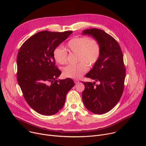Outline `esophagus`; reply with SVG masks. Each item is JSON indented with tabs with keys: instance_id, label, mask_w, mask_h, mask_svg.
I'll use <instances>...</instances> for the list:
<instances>
[{
	"instance_id": "obj_1",
	"label": "esophagus",
	"mask_w": 146,
	"mask_h": 146,
	"mask_svg": "<svg viewBox=\"0 0 146 146\" xmlns=\"http://www.w3.org/2000/svg\"><path fill=\"white\" fill-rule=\"evenodd\" d=\"M74 83L75 84H78V83L80 82L78 80H77V79H74Z\"/></svg>"
}]
</instances>
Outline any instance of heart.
Wrapping results in <instances>:
<instances>
[{"instance_id":"b5f03b06","label":"heart","mask_w":146,"mask_h":146,"mask_svg":"<svg viewBox=\"0 0 146 146\" xmlns=\"http://www.w3.org/2000/svg\"><path fill=\"white\" fill-rule=\"evenodd\" d=\"M67 46L71 52L77 54V60L79 62L64 69L63 74L66 77L80 78L88 71V65L94 66L100 58L101 47L95 38L87 36L76 37L68 41ZM53 57L58 64L65 65L68 62V53L64 48L57 46L53 51Z\"/></svg>"}]
</instances>
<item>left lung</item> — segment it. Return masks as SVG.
<instances>
[{
	"label": "left lung",
	"mask_w": 146,
	"mask_h": 146,
	"mask_svg": "<svg viewBox=\"0 0 146 146\" xmlns=\"http://www.w3.org/2000/svg\"><path fill=\"white\" fill-rule=\"evenodd\" d=\"M83 34L96 38L101 47V54L97 63L86 75L99 84L82 81L85 86L82 101L93 113L105 114L117 105L123 91L126 71L123 54L116 40L104 31L91 28L83 31Z\"/></svg>",
	"instance_id": "left-lung-1"
}]
</instances>
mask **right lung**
Returning a JSON list of instances; mask_svg holds the SVG:
<instances>
[{
	"label": "right lung",
	"mask_w": 146,
	"mask_h": 146,
	"mask_svg": "<svg viewBox=\"0 0 146 146\" xmlns=\"http://www.w3.org/2000/svg\"><path fill=\"white\" fill-rule=\"evenodd\" d=\"M72 31L39 32L20 47L17 58V78L23 96L37 113L54 115L64 106L72 79L56 78L61 74L55 65L53 51Z\"/></svg>",
	"instance_id": "add662e5"
}]
</instances>
